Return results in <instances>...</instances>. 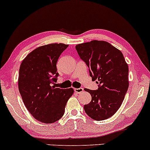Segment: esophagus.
<instances>
[{"label":"esophagus","mask_w":150,"mask_h":150,"mask_svg":"<svg viewBox=\"0 0 150 150\" xmlns=\"http://www.w3.org/2000/svg\"><path fill=\"white\" fill-rule=\"evenodd\" d=\"M74 91L77 93H81L83 91V88H74Z\"/></svg>","instance_id":"obj_1"}]
</instances>
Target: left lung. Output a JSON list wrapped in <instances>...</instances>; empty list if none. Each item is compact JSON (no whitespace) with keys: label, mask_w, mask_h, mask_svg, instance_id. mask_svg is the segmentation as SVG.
Returning <instances> with one entry per match:
<instances>
[{"label":"left lung","mask_w":150,"mask_h":150,"mask_svg":"<svg viewBox=\"0 0 150 150\" xmlns=\"http://www.w3.org/2000/svg\"><path fill=\"white\" fill-rule=\"evenodd\" d=\"M78 54L89 68L97 90L85 88L91 100L84 110L95 120L109 118L117 112L129 86L128 65L119 50L105 41L92 40L76 46Z\"/></svg>","instance_id":"obj_1"}]
</instances>
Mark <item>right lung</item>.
I'll use <instances>...</instances> for the list:
<instances>
[{
    "mask_svg": "<svg viewBox=\"0 0 150 150\" xmlns=\"http://www.w3.org/2000/svg\"><path fill=\"white\" fill-rule=\"evenodd\" d=\"M62 43L39 47L28 54L19 70L18 88L25 107L36 120L53 123L63 116L72 88H55L57 62L68 47Z\"/></svg>",
    "mask_w": 150,
    "mask_h": 150,
    "instance_id": "add662e5",
    "label": "right lung"
}]
</instances>
